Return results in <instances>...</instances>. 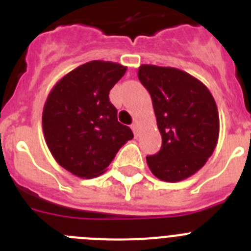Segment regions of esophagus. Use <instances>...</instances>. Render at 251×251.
Instances as JSON below:
<instances>
[{
    "label": "esophagus",
    "instance_id": "1",
    "mask_svg": "<svg viewBox=\"0 0 251 251\" xmlns=\"http://www.w3.org/2000/svg\"><path fill=\"white\" fill-rule=\"evenodd\" d=\"M132 129H133V132H134V136H138V129H139V127H138V124L137 123H133L132 124Z\"/></svg>",
    "mask_w": 251,
    "mask_h": 251
}]
</instances>
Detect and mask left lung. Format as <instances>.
Listing matches in <instances>:
<instances>
[{
    "label": "left lung",
    "instance_id": "left-lung-1",
    "mask_svg": "<svg viewBox=\"0 0 251 251\" xmlns=\"http://www.w3.org/2000/svg\"><path fill=\"white\" fill-rule=\"evenodd\" d=\"M138 79L151 94L162 146L147 156L157 178L178 182L192 176L211 156L219 139V112L210 90L176 68L141 65Z\"/></svg>",
    "mask_w": 251,
    "mask_h": 251
}]
</instances>
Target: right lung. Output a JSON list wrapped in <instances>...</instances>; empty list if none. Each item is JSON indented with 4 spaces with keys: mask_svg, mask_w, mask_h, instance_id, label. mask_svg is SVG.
Listing matches in <instances>:
<instances>
[{
    "mask_svg": "<svg viewBox=\"0 0 251 251\" xmlns=\"http://www.w3.org/2000/svg\"><path fill=\"white\" fill-rule=\"evenodd\" d=\"M127 68L94 60L61 77L43 112L46 145L61 167L81 178L104 172L119 148L133 138L117 118L109 92Z\"/></svg>",
    "mask_w": 251,
    "mask_h": 251,
    "instance_id": "obj_1",
    "label": "right lung"
}]
</instances>
